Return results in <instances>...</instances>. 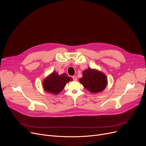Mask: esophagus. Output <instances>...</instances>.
Returning a JSON list of instances; mask_svg holds the SVG:
<instances>
[{
    "label": "esophagus",
    "instance_id": "esophagus-1",
    "mask_svg": "<svg viewBox=\"0 0 146 146\" xmlns=\"http://www.w3.org/2000/svg\"><path fill=\"white\" fill-rule=\"evenodd\" d=\"M72 78H73V80H74V81H76V80H77V77L76 76H73V77H72Z\"/></svg>",
    "mask_w": 146,
    "mask_h": 146
}]
</instances>
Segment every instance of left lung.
<instances>
[{"label": "left lung", "instance_id": "left-lung-1", "mask_svg": "<svg viewBox=\"0 0 146 146\" xmlns=\"http://www.w3.org/2000/svg\"><path fill=\"white\" fill-rule=\"evenodd\" d=\"M80 82L85 88L93 93L103 91L108 84L106 76L102 72L89 68L83 72Z\"/></svg>", "mask_w": 146, "mask_h": 146}]
</instances>
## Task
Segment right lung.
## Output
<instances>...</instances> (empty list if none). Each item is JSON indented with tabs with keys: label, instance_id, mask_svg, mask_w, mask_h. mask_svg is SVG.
Returning <instances> with one entry per match:
<instances>
[{
	"label": "right lung",
	"instance_id": "right-lung-1",
	"mask_svg": "<svg viewBox=\"0 0 146 146\" xmlns=\"http://www.w3.org/2000/svg\"><path fill=\"white\" fill-rule=\"evenodd\" d=\"M71 80L72 78L67 76L66 73L59 75L53 72L43 82L44 90L48 93L57 94L64 89L66 83Z\"/></svg>",
	"mask_w": 146,
	"mask_h": 146
}]
</instances>
